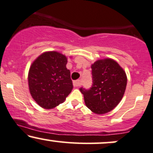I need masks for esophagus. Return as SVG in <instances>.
Masks as SVG:
<instances>
[{"mask_svg":"<svg viewBox=\"0 0 153 153\" xmlns=\"http://www.w3.org/2000/svg\"><path fill=\"white\" fill-rule=\"evenodd\" d=\"M73 84H74V87H80V85H81V81H80V80L74 81V82Z\"/></svg>","mask_w":153,"mask_h":153,"instance_id":"esophagus-1","label":"esophagus"}]
</instances>
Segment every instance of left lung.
<instances>
[{"instance_id": "8db88e82", "label": "left lung", "mask_w": 153, "mask_h": 153, "mask_svg": "<svg viewBox=\"0 0 153 153\" xmlns=\"http://www.w3.org/2000/svg\"><path fill=\"white\" fill-rule=\"evenodd\" d=\"M93 84L90 89L80 88L84 102L92 112L102 114L112 111L123 99L127 75L116 61L104 59L91 64Z\"/></svg>"}]
</instances>
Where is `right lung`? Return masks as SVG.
<instances>
[{"instance_id": "1", "label": "right lung", "mask_w": 153, "mask_h": 153, "mask_svg": "<svg viewBox=\"0 0 153 153\" xmlns=\"http://www.w3.org/2000/svg\"><path fill=\"white\" fill-rule=\"evenodd\" d=\"M67 57L59 52L46 51L30 66L28 88L34 101L42 108L53 109L65 101L73 89Z\"/></svg>"}]
</instances>
